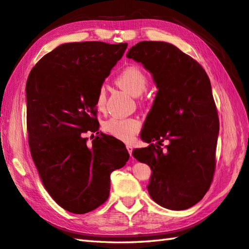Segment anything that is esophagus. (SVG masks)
<instances>
[{"instance_id": "34e87169", "label": "esophagus", "mask_w": 249, "mask_h": 249, "mask_svg": "<svg viewBox=\"0 0 249 249\" xmlns=\"http://www.w3.org/2000/svg\"><path fill=\"white\" fill-rule=\"evenodd\" d=\"M126 149H128L130 156L132 157V151H133V146L130 145V144H128V145H126Z\"/></svg>"}]
</instances>
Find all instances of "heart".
<instances>
[{"mask_svg":"<svg viewBox=\"0 0 249 249\" xmlns=\"http://www.w3.org/2000/svg\"><path fill=\"white\" fill-rule=\"evenodd\" d=\"M116 83L132 95L138 96L144 92L148 85V78L139 67L129 65L120 71ZM105 89L101 87L95 96V108L102 111L105 105ZM142 126L141 120L135 117H111L103 123L102 128L106 133L124 142H131Z\"/></svg>","mask_w":249,"mask_h":249,"instance_id":"1","label":"heart"}]
</instances>
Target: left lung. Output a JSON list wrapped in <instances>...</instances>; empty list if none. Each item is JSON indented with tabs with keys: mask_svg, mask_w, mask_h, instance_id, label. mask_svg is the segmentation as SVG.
<instances>
[{
	"mask_svg": "<svg viewBox=\"0 0 249 249\" xmlns=\"http://www.w3.org/2000/svg\"><path fill=\"white\" fill-rule=\"evenodd\" d=\"M126 58L143 64L158 88L141 133L150 145L132 154L150 166L151 199L169 210L189 209L210 189L216 166L219 120L209 76L195 59L165 42H140ZM163 140L169 142L165 151Z\"/></svg>",
	"mask_w": 249,
	"mask_h": 249,
	"instance_id": "obj_1",
	"label": "left lung"
}]
</instances>
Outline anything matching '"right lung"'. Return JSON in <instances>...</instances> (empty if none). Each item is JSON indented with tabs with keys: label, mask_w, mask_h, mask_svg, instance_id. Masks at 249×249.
Masks as SVG:
<instances>
[{
	"label": "right lung",
	"mask_w": 249,
	"mask_h": 249,
	"mask_svg": "<svg viewBox=\"0 0 249 249\" xmlns=\"http://www.w3.org/2000/svg\"><path fill=\"white\" fill-rule=\"evenodd\" d=\"M126 46L62 44L35 64L27 80L32 159L48 194L74 214L102 205L109 196L110 173L129 160L125 146L113 136L100 133L90 144L84 138L99 130L95 96Z\"/></svg>",
	"instance_id": "add662e5"
}]
</instances>
